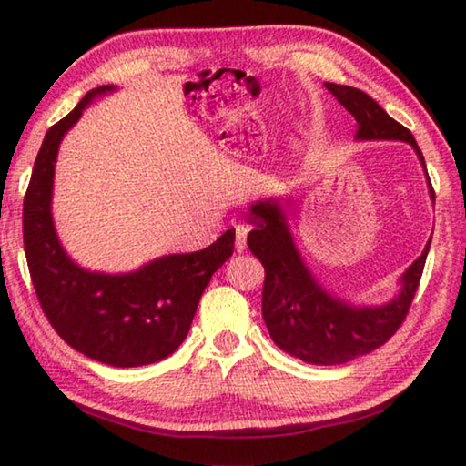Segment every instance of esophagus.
Segmentation results:
<instances>
[{"label": "esophagus", "mask_w": 466, "mask_h": 466, "mask_svg": "<svg viewBox=\"0 0 466 466\" xmlns=\"http://www.w3.org/2000/svg\"><path fill=\"white\" fill-rule=\"evenodd\" d=\"M247 234L248 228L247 226H236V252H244L247 250Z\"/></svg>", "instance_id": "obj_1"}]
</instances>
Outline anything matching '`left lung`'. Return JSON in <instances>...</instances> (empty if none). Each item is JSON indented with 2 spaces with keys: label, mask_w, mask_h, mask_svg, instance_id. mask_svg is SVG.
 Here are the masks:
<instances>
[{
  "label": "left lung",
  "mask_w": 466,
  "mask_h": 466,
  "mask_svg": "<svg viewBox=\"0 0 466 466\" xmlns=\"http://www.w3.org/2000/svg\"><path fill=\"white\" fill-rule=\"evenodd\" d=\"M358 123L356 139L407 141L415 149L428 177L425 160L411 131L390 119L366 92L351 86L325 84ZM430 197L436 199L428 177ZM248 248L265 267L263 320L273 343L306 364H345L374 351L397 333L420 286L431 238L421 257L400 275V289L380 306H356L320 286L296 248L288 216L279 199H263L248 208Z\"/></svg>",
  "instance_id": "left-lung-1"
}]
</instances>
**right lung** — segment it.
<instances>
[{"label":"right lung","mask_w":466,"mask_h":466,"mask_svg":"<svg viewBox=\"0 0 466 466\" xmlns=\"http://www.w3.org/2000/svg\"><path fill=\"white\" fill-rule=\"evenodd\" d=\"M98 86L46 131L25 197V252L36 298L59 337L76 351L115 368H137L168 358L185 341L197 304L234 252V230L208 248L164 255L129 273L90 271L77 265L55 230L53 178L61 139L98 96Z\"/></svg>","instance_id":"right-lung-1"}]
</instances>
